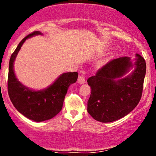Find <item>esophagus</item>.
<instances>
[{"label":"esophagus","mask_w":156,"mask_h":156,"mask_svg":"<svg viewBox=\"0 0 156 156\" xmlns=\"http://www.w3.org/2000/svg\"><path fill=\"white\" fill-rule=\"evenodd\" d=\"M78 83H81V84L85 83V73H82L81 74L78 76Z\"/></svg>","instance_id":"esophagus-1"}]
</instances>
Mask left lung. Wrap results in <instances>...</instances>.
<instances>
[{
  "mask_svg": "<svg viewBox=\"0 0 156 156\" xmlns=\"http://www.w3.org/2000/svg\"><path fill=\"white\" fill-rule=\"evenodd\" d=\"M136 69L131 75L120 78L133 66L130 57L109 61L87 80L91 94L87 112L97 121L111 122L133 111L140 101L146 73V62L136 54ZM117 78L119 79L116 80Z\"/></svg>",
  "mask_w": 156,
  "mask_h": 156,
  "instance_id": "8db88e82",
  "label": "left lung"
}]
</instances>
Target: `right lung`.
Here are the masks:
<instances>
[{"instance_id": "right-lung-1", "label": "right lung", "mask_w": 156, "mask_h": 156, "mask_svg": "<svg viewBox=\"0 0 156 156\" xmlns=\"http://www.w3.org/2000/svg\"><path fill=\"white\" fill-rule=\"evenodd\" d=\"M37 34L42 33L34 31L27 35L11 55L7 84L9 96L16 109L28 119L42 122L51 119L61 112L68 87L76 82L78 73H63L51 86L42 91H32L20 83L14 73V61L26 39Z\"/></svg>"}]
</instances>
